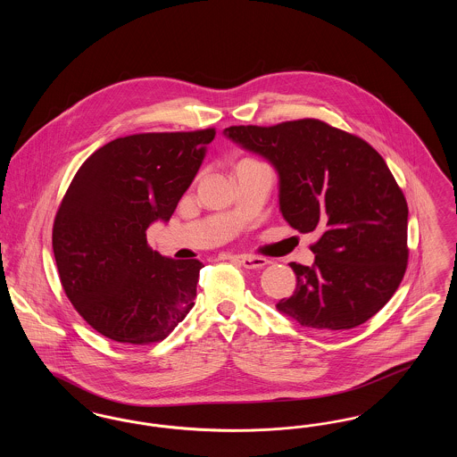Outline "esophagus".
Segmentation results:
<instances>
[{
  "label": "esophagus",
  "mask_w": 457,
  "mask_h": 457,
  "mask_svg": "<svg viewBox=\"0 0 457 457\" xmlns=\"http://www.w3.org/2000/svg\"><path fill=\"white\" fill-rule=\"evenodd\" d=\"M239 263L245 267V269H262L265 265H269L270 262L267 259H262V257H252V255H245L239 259Z\"/></svg>",
  "instance_id": "1"
}]
</instances>
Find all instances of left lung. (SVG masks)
<instances>
[{
  "label": "left lung",
  "mask_w": 457,
  "mask_h": 457,
  "mask_svg": "<svg viewBox=\"0 0 457 457\" xmlns=\"http://www.w3.org/2000/svg\"><path fill=\"white\" fill-rule=\"evenodd\" d=\"M224 135L279 173L287 224L320 235L312 267L291 262L296 291L278 310L300 326L343 330L367 322L408 267V204L382 155L363 138L315 118Z\"/></svg>",
  "instance_id": "left-lung-1"
}]
</instances>
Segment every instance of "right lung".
<instances>
[{
	"mask_svg": "<svg viewBox=\"0 0 457 457\" xmlns=\"http://www.w3.org/2000/svg\"><path fill=\"white\" fill-rule=\"evenodd\" d=\"M216 129L135 133L87 157L53 224V252L68 300L88 326L145 346L192 310L202 262L154 252L147 228L170 220Z\"/></svg>",
	"mask_w": 457,
	"mask_h": 457,
	"instance_id": "obj_1",
	"label": "right lung"
}]
</instances>
